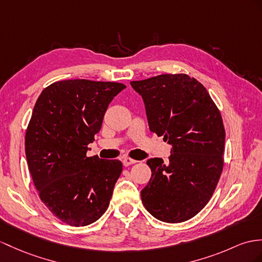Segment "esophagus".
<instances>
[{
  "label": "esophagus",
  "instance_id": "34e87169",
  "mask_svg": "<svg viewBox=\"0 0 262 262\" xmlns=\"http://www.w3.org/2000/svg\"><path fill=\"white\" fill-rule=\"evenodd\" d=\"M122 162H123L124 167H129V165H131V164L137 163V161L133 160V159H131V158H124L123 160H122Z\"/></svg>",
  "mask_w": 262,
  "mask_h": 262
}]
</instances>
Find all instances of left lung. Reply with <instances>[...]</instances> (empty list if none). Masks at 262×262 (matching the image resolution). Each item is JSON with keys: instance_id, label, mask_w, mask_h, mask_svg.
Returning <instances> with one entry per match:
<instances>
[{"instance_id": "1", "label": "left lung", "mask_w": 262, "mask_h": 262, "mask_svg": "<svg viewBox=\"0 0 262 262\" xmlns=\"http://www.w3.org/2000/svg\"><path fill=\"white\" fill-rule=\"evenodd\" d=\"M141 95L150 131L172 145L169 161H146L151 179L143 206L158 220L187 221L206 207L223 169L226 131L207 89L189 75L161 74L130 82Z\"/></svg>"}]
</instances>
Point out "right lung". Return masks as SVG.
Instances as JSON below:
<instances>
[{
	"mask_svg": "<svg viewBox=\"0 0 262 262\" xmlns=\"http://www.w3.org/2000/svg\"><path fill=\"white\" fill-rule=\"evenodd\" d=\"M118 82L57 81L37 99L25 133V155L41 201L69 226L84 227L103 214L122 172L119 160L86 157Z\"/></svg>",
	"mask_w": 262,
	"mask_h": 262,
	"instance_id": "right-lung-1",
	"label": "right lung"
}]
</instances>
